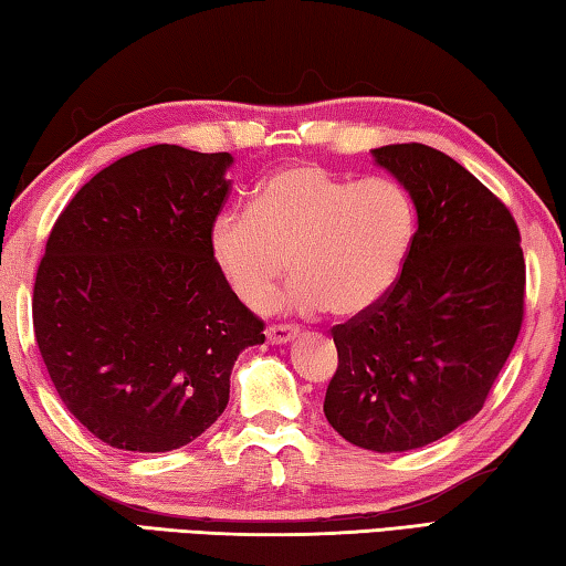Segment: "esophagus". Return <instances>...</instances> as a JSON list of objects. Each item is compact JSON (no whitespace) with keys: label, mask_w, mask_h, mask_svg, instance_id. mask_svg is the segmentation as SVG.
<instances>
[{"label":"esophagus","mask_w":566,"mask_h":566,"mask_svg":"<svg viewBox=\"0 0 566 566\" xmlns=\"http://www.w3.org/2000/svg\"><path fill=\"white\" fill-rule=\"evenodd\" d=\"M264 334L272 344H286V342H292L296 334H300V329L290 327V324H272V327H266Z\"/></svg>","instance_id":"34e87169"}]
</instances>
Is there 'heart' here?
<instances>
[{"label": "heart", "instance_id": "heart-1", "mask_svg": "<svg viewBox=\"0 0 566 566\" xmlns=\"http://www.w3.org/2000/svg\"><path fill=\"white\" fill-rule=\"evenodd\" d=\"M415 237V207L387 177L349 181L317 165L276 171L252 209H224L209 227V256L239 300L264 310L286 272L300 276L286 304L367 312L397 282Z\"/></svg>", "mask_w": 566, "mask_h": 566}]
</instances>
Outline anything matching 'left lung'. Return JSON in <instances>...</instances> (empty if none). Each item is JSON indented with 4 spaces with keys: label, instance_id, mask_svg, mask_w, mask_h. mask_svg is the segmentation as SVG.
<instances>
[{
    "label": "left lung",
    "instance_id": "left-lung-1",
    "mask_svg": "<svg viewBox=\"0 0 566 566\" xmlns=\"http://www.w3.org/2000/svg\"><path fill=\"white\" fill-rule=\"evenodd\" d=\"M371 157L409 191L417 232L391 290L332 329L324 415L361 449L409 452L472 419L500 377L524 317L522 237L444 151L411 142Z\"/></svg>",
    "mask_w": 566,
    "mask_h": 566
}]
</instances>
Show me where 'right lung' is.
Returning <instances> with one entry per match:
<instances>
[{"label": "right lung", "instance_id": "obj_1", "mask_svg": "<svg viewBox=\"0 0 566 566\" xmlns=\"http://www.w3.org/2000/svg\"><path fill=\"white\" fill-rule=\"evenodd\" d=\"M229 151L155 145L114 161L54 222L36 270V347L64 407L104 444L171 452L222 415L264 322L209 256Z\"/></svg>", "mask_w": 566, "mask_h": 566}]
</instances>
